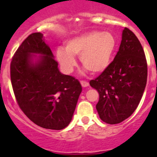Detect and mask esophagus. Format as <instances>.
I'll return each mask as SVG.
<instances>
[{
	"label": "esophagus",
	"mask_w": 157,
	"mask_h": 157,
	"mask_svg": "<svg viewBox=\"0 0 157 157\" xmlns=\"http://www.w3.org/2000/svg\"><path fill=\"white\" fill-rule=\"evenodd\" d=\"M80 82H81V86H83V87H87V86H89V82H88V81H83V80H82V81H80Z\"/></svg>",
	"instance_id": "esophagus-1"
}]
</instances>
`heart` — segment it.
Wrapping results in <instances>:
<instances>
[{
    "label": "heart",
    "mask_w": 157,
    "mask_h": 157,
    "mask_svg": "<svg viewBox=\"0 0 157 157\" xmlns=\"http://www.w3.org/2000/svg\"><path fill=\"white\" fill-rule=\"evenodd\" d=\"M116 45L117 40L112 33L92 31L69 40L65 50H57L56 58L66 73H71L75 68V57H80L81 64L87 70L98 73L109 66Z\"/></svg>",
    "instance_id": "heart-1"
}]
</instances>
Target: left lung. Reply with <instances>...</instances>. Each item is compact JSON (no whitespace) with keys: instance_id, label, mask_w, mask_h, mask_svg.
<instances>
[{"instance_id":"1","label":"left lung","mask_w":157,"mask_h":157,"mask_svg":"<svg viewBox=\"0 0 157 157\" xmlns=\"http://www.w3.org/2000/svg\"><path fill=\"white\" fill-rule=\"evenodd\" d=\"M147 78V64L143 46L134 33L124 28L113 61L90 81L99 94L96 109L100 119L114 124L130 117L141 100Z\"/></svg>"}]
</instances>
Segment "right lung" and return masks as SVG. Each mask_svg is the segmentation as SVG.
I'll use <instances>...</instances> for the list:
<instances>
[{"instance_id":"add662e5","label":"right lung","mask_w":157,"mask_h":157,"mask_svg":"<svg viewBox=\"0 0 157 157\" xmlns=\"http://www.w3.org/2000/svg\"><path fill=\"white\" fill-rule=\"evenodd\" d=\"M44 38L42 33H32L16 50L11 84L18 105L33 123L59 130L71 121L82 88L77 79L59 71ZM31 53L41 54L40 60L33 64Z\"/></svg>"}]
</instances>
